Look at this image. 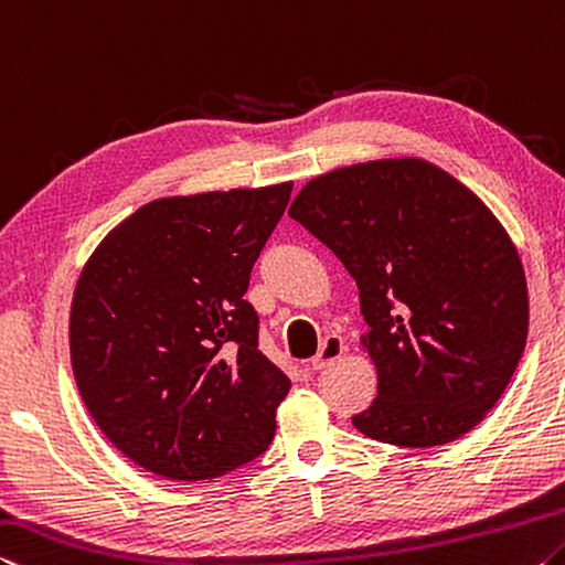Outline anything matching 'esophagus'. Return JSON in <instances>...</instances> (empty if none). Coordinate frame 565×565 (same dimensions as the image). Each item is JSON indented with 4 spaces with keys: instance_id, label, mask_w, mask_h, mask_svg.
Here are the masks:
<instances>
[{
    "instance_id": "obj_1",
    "label": "esophagus",
    "mask_w": 565,
    "mask_h": 565,
    "mask_svg": "<svg viewBox=\"0 0 565 565\" xmlns=\"http://www.w3.org/2000/svg\"><path fill=\"white\" fill-rule=\"evenodd\" d=\"M345 350H348V345H345L343 338L335 335V332H332V335H326V340L320 343L318 355L312 358V370H322L326 365H330L332 360H338L340 355L345 353Z\"/></svg>"
}]
</instances>
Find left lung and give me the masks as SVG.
<instances>
[{"label":"left lung","mask_w":565,"mask_h":565,"mask_svg":"<svg viewBox=\"0 0 565 565\" xmlns=\"http://www.w3.org/2000/svg\"><path fill=\"white\" fill-rule=\"evenodd\" d=\"M290 217L355 277L377 397L353 425L403 448L450 443L486 418L529 335V288L501 222L425 160L310 180Z\"/></svg>","instance_id":"1"}]
</instances>
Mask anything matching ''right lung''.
I'll return each mask as SVG.
<instances>
[{
	"label": "right lung",
	"mask_w": 565,
	"mask_h": 565,
	"mask_svg": "<svg viewBox=\"0 0 565 565\" xmlns=\"http://www.w3.org/2000/svg\"><path fill=\"white\" fill-rule=\"evenodd\" d=\"M292 182L162 198L102 239L72 298L79 395L129 460L170 480H210L275 436L290 377L257 348L249 273Z\"/></svg>",
	"instance_id": "obj_1"
}]
</instances>
